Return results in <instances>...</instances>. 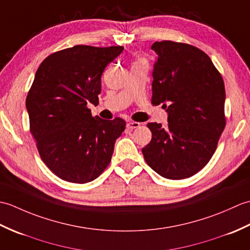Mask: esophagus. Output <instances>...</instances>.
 <instances>
[{"instance_id":"esophagus-1","label":"esophagus","mask_w":250,"mask_h":250,"mask_svg":"<svg viewBox=\"0 0 250 250\" xmlns=\"http://www.w3.org/2000/svg\"><path fill=\"white\" fill-rule=\"evenodd\" d=\"M141 125L140 122H136V121H130L126 124V128H128L129 130H134V129H137L139 126Z\"/></svg>"}]
</instances>
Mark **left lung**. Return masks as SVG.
Returning <instances> with one entry per match:
<instances>
[{"instance_id":"8db88e82","label":"left lung","mask_w":250,"mask_h":250,"mask_svg":"<svg viewBox=\"0 0 250 250\" xmlns=\"http://www.w3.org/2000/svg\"><path fill=\"white\" fill-rule=\"evenodd\" d=\"M153 105L167 108L168 125L149 122L151 141L142 149L153 171L168 179L191 177L203 168L226 126L224 79L210 58L196 47L156 42Z\"/></svg>"}]
</instances>
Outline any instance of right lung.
I'll use <instances>...</instances> for the list:
<instances>
[{"label":"right lung","mask_w":250,"mask_h":250,"mask_svg":"<svg viewBox=\"0 0 250 250\" xmlns=\"http://www.w3.org/2000/svg\"><path fill=\"white\" fill-rule=\"evenodd\" d=\"M124 47L76 45L41 63L26 95L30 132L42 160L58 177L75 184L98 178L107 167L116 140L125 129L117 117H92L101 76Z\"/></svg>","instance_id":"right-lung-1"}]
</instances>
